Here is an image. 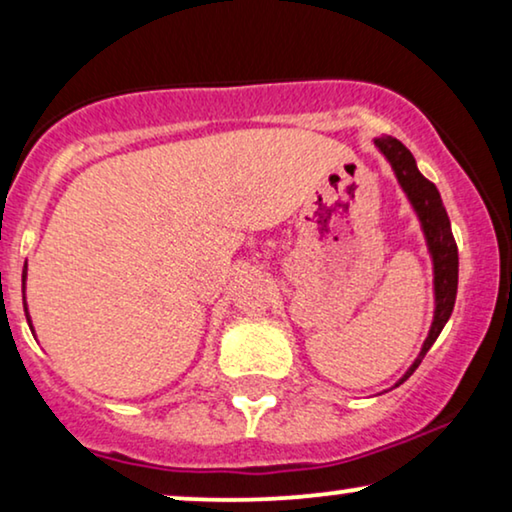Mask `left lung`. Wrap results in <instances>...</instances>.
<instances>
[{
    "label": "left lung",
    "instance_id": "8db88e82",
    "mask_svg": "<svg viewBox=\"0 0 512 512\" xmlns=\"http://www.w3.org/2000/svg\"><path fill=\"white\" fill-rule=\"evenodd\" d=\"M375 146L384 153V158L389 160L391 167H394L398 184H401L405 195H408L410 205L415 207L419 221H422L426 244H429V251L433 258L436 312H433V324H431L429 338L424 340L422 352H419L408 373L403 375V380L398 382L403 384L412 373H415L419 363H422L426 352H429L433 342H436V338L440 335V331H443V326L447 324V319H450V314L454 310V298H457V282H459V251H457V242H454L450 219H447L445 205L443 200H440L438 188L417 170V163L415 158H412V153L394 137H377Z\"/></svg>",
    "mask_w": 512,
    "mask_h": 512
}]
</instances>
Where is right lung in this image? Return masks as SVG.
<instances>
[{
  "instance_id": "1",
  "label": "right lung",
  "mask_w": 512,
  "mask_h": 512,
  "mask_svg": "<svg viewBox=\"0 0 512 512\" xmlns=\"http://www.w3.org/2000/svg\"><path fill=\"white\" fill-rule=\"evenodd\" d=\"M25 277H27V261H25V268H23V289H25ZM23 307H25V317H27V324H30V328H32L30 314H27V303H23Z\"/></svg>"
}]
</instances>
